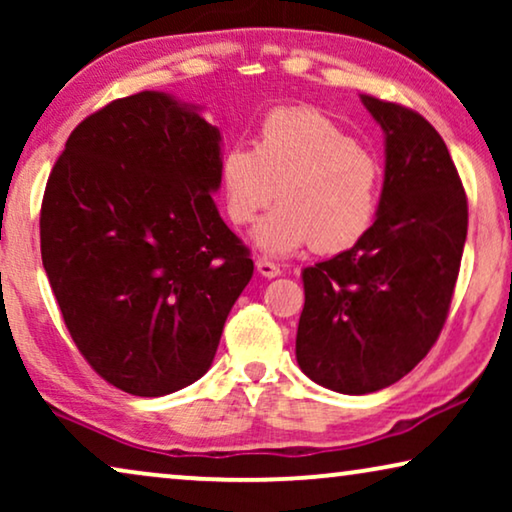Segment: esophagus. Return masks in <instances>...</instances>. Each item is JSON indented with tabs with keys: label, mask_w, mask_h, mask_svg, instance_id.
Instances as JSON below:
<instances>
[{
	"label": "esophagus",
	"mask_w": 512,
	"mask_h": 512,
	"mask_svg": "<svg viewBox=\"0 0 512 512\" xmlns=\"http://www.w3.org/2000/svg\"><path fill=\"white\" fill-rule=\"evenodd\" d=\"M256 270H258V275H263V277H268V279L282 275V268H279L277 263L268 261V258H258V261H256Z\"/></svg>",
	"instance_id": "esophagus-1"
}]
</instances>
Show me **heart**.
Wrapping results in <instances>:
<instances>
[{"label":"heart","mask_w":512,"mask_h":512,"mask_svg":"<svg viewBox=\"0 0 512 512\" xmlns=\"http://www.w3.org/2000/svg\"><path fill=\"white\" fill-rule=\"evenodd\" d=\"M226 214L249 226L261 254L284 258L312 247L326 254L354 247L380 207L382 167L338 123L310 107H279L263 118L254 149L235 144L221 156Z\"/></svg>","instance_id":"1"}]
</instances>
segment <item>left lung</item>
<instances>
[{
    "label": "left lung",
    "mask_w": 512,
    "mask_h": 512,
    "mask_svg": "<svg viewBox=\"0 0 512 512\" xmlns=\"http://www.w3.org/2000/svg\"><path fill=\"white\" fill-rule=\"evenodd\" d=\"M384 132L373 226L352 249L303 270L296 359L338 394H373L429 354L450 310L468 205L436 128L401 104L361 95Z\"/></svg>",
    "instance_id": "obj_1"
}]
</instances>
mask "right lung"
Listing matches in <instances>:
<instances>
[{
	"label": "right lung",
	"mask_w": 512,
	"mask_h": 512,
	"mask_svg": "<svg viewBox=\"0 0 512 512\" xmlns=\"http://www.w3.org/2000/svg\"><path fill=\"white\" fill-rule=\"evenodd\" d=\"M221 130L202 107L144 90L69 135L41 205V261L97 375L165 396L212 366L254 261L223 223Z\"/></svg>",
	"instance_id": "add662e5"
}]
</instances>
